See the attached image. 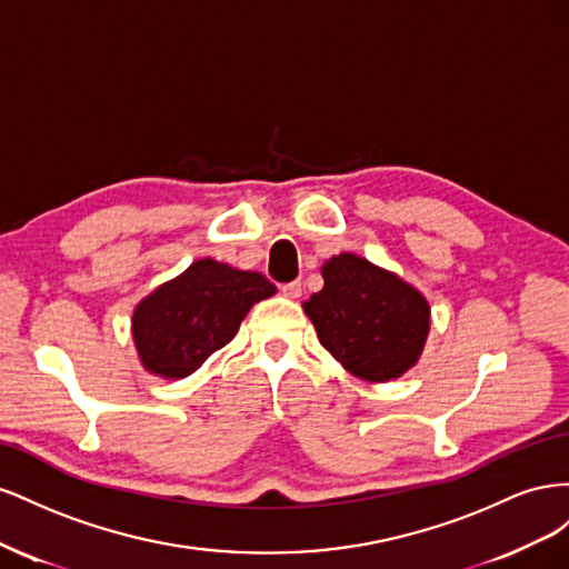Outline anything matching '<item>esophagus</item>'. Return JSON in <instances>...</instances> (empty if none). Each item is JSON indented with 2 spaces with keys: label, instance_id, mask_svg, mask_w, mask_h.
Masks as SVG:
<instances>
[{
  "label": "esophagus",
  "instance_id": "1",
  "mask_svg": "<svg viewBox=\"0 0 569 569\" xmlns=\"http://www.w3.org/2000/svg\"><path fill=\"white\" fill-rule=\"evenodd\" d=\"M280 291H282V295H284L287 299H299V297L303 295V289H301V282H299V280L282 284V287H280Z\"/></svg>",
  "mask_w": 569,
  "mask_h": 569
}]
</instances>
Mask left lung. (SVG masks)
<instances>
[{
  "label": "left lung",
  "mask_w": 569,
  "mask_h": 569,
  "mask_svg": "<svg viewBox=\"0 0 569 569\" xmlns=\"http://www.w3.org/2000/svg\"><path fill=\"white\" fill-rule=\"evenodd\" d=\"M322 280L303 311L343 370L389 382L418 363L429 335V301L420 289L349 251L322 263Z\"/></svg>",
  "instance_id": "left-lung-1"
}]
</instances>
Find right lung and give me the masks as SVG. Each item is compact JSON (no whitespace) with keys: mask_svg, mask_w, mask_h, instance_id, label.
Returning a JSON list of instances; mask_svg holds the SVG:
<instances>
[{"mask_svg":"<svg viewBox=\"0 0 569 569\" xmlns=\"http://www.w3.org/2000/svg\"><path fill=\"white\" fill-rule=\"evenodd\" d=\"M274 289L261 272L199 258L132 311V341L147 372L184 380L237 335L251 306Z\"/></svg>","mask_w":569,"mask_h":569,"instance_id":"right-lung-1","label":"right lung"}]
</instances>
